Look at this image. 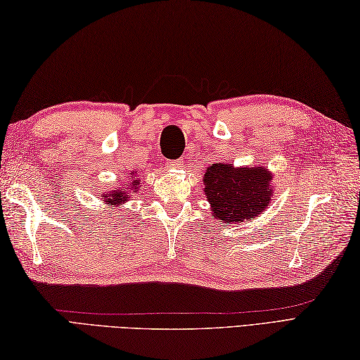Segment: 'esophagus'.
I'll list each match as a JSON object with an SVG mask.
<instances>
[{
  "label": "esophagus",
  "mask_w": 360,
  "mask_h": 360,
  "mask_svg": "<svg viewBox=\"0 0 360 360\" xmlns=\"http://www.w3.org/2000/svg\"><path fill=\"white\" fill-rule=\"evenodd\" d=\"M184 162L186 160L184 159H176V160H167V167H170V168H179V167H182L184 165Z\"/></svg>",
  "instance_id": "34e87169"
}]
</instances>
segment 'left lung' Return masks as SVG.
<instances>
[{
	"label": "left lung",
	"mask_w": 360,
	"mask_h": 360,
	"mask_svg": "<svg viewBox=\"0 0 360 360\" xmlns=\"http://www.w3.org/2000/svg\"><path fill=\"white\" fill-rule=\"evenodd\" d=\"M271 173L262 167L212 164L204 174V192L213 218L224 223H243L258 217L271 201Z\"/></svg>",
	"instance_id": "left-lung-1"
}]
</instances>
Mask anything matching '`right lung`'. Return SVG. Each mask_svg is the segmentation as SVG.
<instances>
[{"mask_svg": "<svg viewBox=\"0 0 360 360\" xmlns=\"http://www.w3.org/2000/svg\"><path fill=\"white\" fill-rule=\"evenodd\" d=\"M132 188L129 189V187ZM139 190V176H131V186L127 187H119L116 190H110V192H105L103 195V201L106 204L112 205V207H117L119 204L128 201V198H131V193H136Z\"/></svg>", "mask_w": 360, "mask_h": 360, "instance_id": "right-lung-1", "label": "right lung"}]
</instances>
